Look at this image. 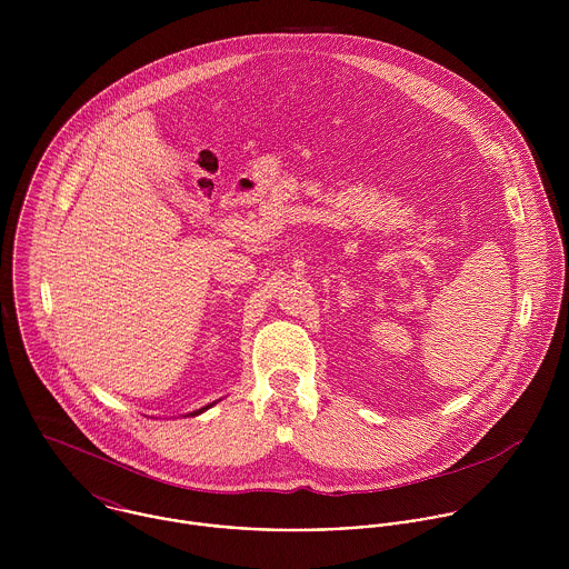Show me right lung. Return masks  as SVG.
<instances>
[{"instance_id": "right-lung-1", "label": "right lung", "mask_w": 569, "mask_h": 569, "mask_svg": "<svg viewBox=\"0 0 569 569\" xmlns=\"http://www.w3.org/2000/svg\"><path fill=\"white\" fill-rule=\"evenodd\" d=\"M212 406H217V401H214V403H210V406L201 407V409H197V411H190V416H199V413H203L206 409H210Z\"/></svg>"}]
</instances>
